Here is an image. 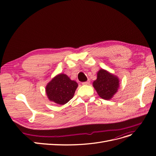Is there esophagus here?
<instances>
[{"instance_id": "obj_1", "label": "esophagus", "mask_w": 156, "mask_h": 156, "mask_svg": "<svg viewBox=\"0 0 156 156\" xmlns=\"http://www.w3.org/2000/svg\"><path fill=\"white\" fill-rule=\"evenodd\" d=\"M90 84V81L89 80H88L87 81H86V82H83V84H84V85H87V84Z\"/></svg>"}]
</instances>
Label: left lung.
Listing matches in <instances>:
<instances>
[{"mask_svg":"<svg viewBox=\"0 0 156 156\" xmlns=\"http://www.w3.org/2000/svg\"><path fill=\"white\" fill-rule=\"evenodd\" d=\"M98 94L103 100H109L120 87L119 78L104 69L97 73V79L92 83Z\"/></svg>","mask_w":156,"mask_h":156,"instance_id":"8db88e82","label":"left lung"}]
</instances>
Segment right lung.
Listing matches in <instances>:
<instances>
[{
    "mask_svg": "<svg viewBox=\"0 0 156 156\" xmlns=\"http://www.w3.org/2000/svg\"><path fill=\"white\" fill-rule=\"evenodd\" d=\"M77 87L76 81L71 80L67 75L60 73L46 85V95L49 101L56 104L64 105L73 98Z\"/></svg>",
    "mask_w": 156,
    "mask_h": 156,
    "instance_id": "obj_1",
    "label": "right lung"
}]
</instances>
